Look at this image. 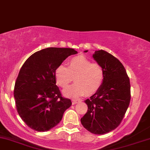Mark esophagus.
<instances>
[{"label":"esophagus","instance_id":"obj_1","mask_svg":"<svg viewBox=\"0 0 150 150\" xmlns=\"http://www.w3.org/2000/svg\"><path fill=\"white\" fill-rule=\"evenodd\" d=\"M78 101L79 100H77V99H72V103H73V104H76Z\"/></svg>","mask_w":150,"mask_h":150}]
</instances>
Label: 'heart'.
<instances>
[{
	"label": "heart",
	"instance_id": "b5f03b06",
	"mask_svg": "<svg viewBox=\"0 0 150 150\" xmlns=\"http://www.w3.org/2000/svg\"><path fill=\"white\" fill-rule=\"evenodd\" d=\"M54 77L56 84L65 88L74 77L75 83L63 91L66 97H79L86 94L92 95L99 90L104 79V71L97 63H92L85 56L72 58L67 66L59 65L55 69Z\"/></svg>",
	"mask_w": 150,
	"mask_h": 150
}]
</instances>
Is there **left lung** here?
Instances as JSON below:
<instances>
[{
	"label": "left lung",
	"mask_w": 150,
	"mask_h": 150,
	"mask_svg": "<svg viewBox=\"0 0 150 150\" xmlns=\"http://www.w3.org/2000/svg\"><path fill=\"white\" fill-rule=\"evenodd\" d=\"M92 57L104 69V79L99 90L85 101L88 110L80 120L88 131L103 135L123 120L130 104V84L124 66L112 55L99 50Z\"/></svg>",
	"instance_id": "8db88e82"
}]
</instances>
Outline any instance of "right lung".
Here are the masks:
<instances>
[{
    "label": "right lung",
    "instance_id": "1",
    "mask_svg": "<svg viewBox=\"0 0 150 150\" xmlns=\"http://www.w3.org/2000/svg\"><path fill=\"white\" fill-rule=\"evenodd\" d=\"M70 48H47L37 51L25 62L15 84L18 112L30 128L38 132L51 130L60 123L71 100L61 96L55 69L71 55Z\"/></svg>",
    "mask_w": 150,
    "mask_h": 150
}]
</instances>
